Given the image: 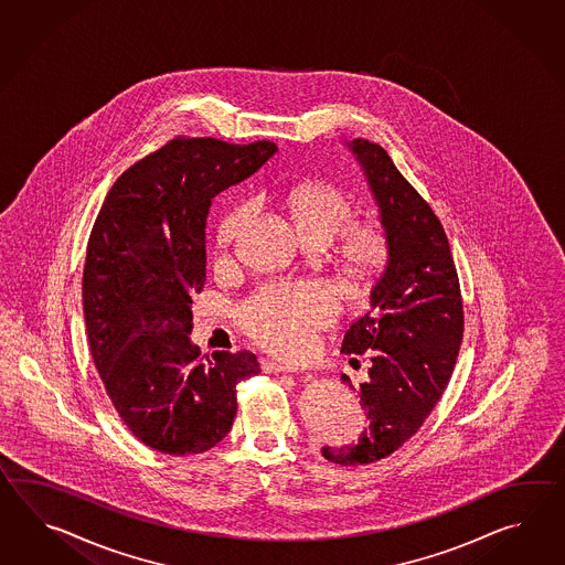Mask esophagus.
<instances>
[{
	"label": "esophagus",
	"instance_id": "1",
	"mask_svg": "<svg viewBox=\"0 0 565 565\" xmlns=\"http://www.w3.org/2000/svg\"><path fill=\"white\" fill-rule=\"evenodd\" d=\"M263 372L267 373H298L300 370L294 367V365H286V363H277L271 359H263L262 361Z\"/></svg>",
	"mask_w": 565,
	"mask_h": 565
}]
</instances>
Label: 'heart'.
<instances>
[{"label": "heart", "instance_id": "1", "mask_svg": "<svg viewBox=\"0 0 565 565\" xmlns=\"http://www.w3.org/2000/svg\"><path fill=\"white\" fill-rule=\"evenodd\" d=\"M288 207L303 241L331 243L341 234L339 255L344 274L353 279L372 277L385 259L387 238L373 221H353V200L327 181H312L294 188ZM253 214V202L234 206L218 226L222 250L233 245ZM337 315V298L331 288L318 281L274 284L253 294L241 308L243 329L269 351L300 355L318 329Z\"/></svg>", "mask_w": 565, "mask_h": 565}]
</instances>
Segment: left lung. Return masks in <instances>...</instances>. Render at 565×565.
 <instances>
[{
    "label": "left lung",
    "mask_w": 565,
    "mask_h": 565,
    "mask_svg": "<svg viewBox=\"0 0 565 565\" xmlns=\"http://www.w3.org/2000/svg\"><path fill=\"white\" fill-rule=\"evenodd\" d=\"M349 147L380 207L387 257L373 279L370 310L349 324L341 347L372 359L359 390L367 425L353 443L324 440L320 454L358 468L398 451L437 406L463 339V300L447 234L427 200L380 145L355 138ZM341 380L353 387L349 375Z\"/></svg>",
    "instance_id": "1"
}]
</instances>
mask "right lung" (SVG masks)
<instances>
[{"label": "right lung", "mask_w": 565, "mask_h": 565, "mask_svg": "<svg viewBox=\"0 0 565 565\" xmlns=\"http://www.w3.org/2000/svg\"><path fill=\"white\" fill-rule=\"evenodd\" d=\"M277 151L175 137L145 154L99 207L83 267L89 351L111 404L161 454L218 445L236 416V385L257 375L250 351L202 355L190 343L192 298L206 286V210Z\"/></svg>", "instance_id": "right-lung-1"}]
</instances>
